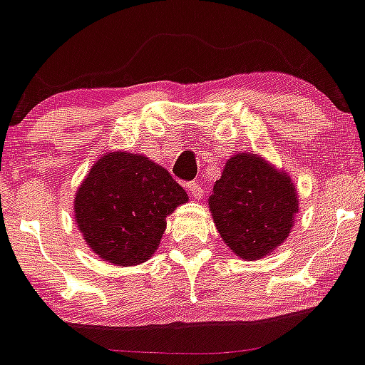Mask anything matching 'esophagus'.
<instances>
[{
    "label": "esophagus",
    "instance_id": "obj_1",
    "mask_svg": "<svg viewBox=\"0 0 365 365\" xmlns=\"http://www.w3.org/2000/svg\"><path fill=\"white\" fill-rule=\"evenodd\" d=\"M188 192H190V195H193V197H195V199H200V197L204 195L202 185H200V182H197V180H190V182H188Z\"/></svg>",
    "mask_w": 365,
    "mask_h": 365
}]
</instances>
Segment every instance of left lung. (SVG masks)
Segmentation results:
<instances>
[{
	"mask_svg": "<svg viewBox=\"0 0 365 365\" xmlns=\"http://www.w3.org/2000/svg\"><path fill=\"white\" fill-rule=\"evenodd\" d=\"M297 204L290 177L256 154L229 159L210 197L220 237L245 259L262 258L287 240Z\"/></svg>",
	"mask_w": 365,
	"mask_h": 365,
	"instance_id": "left-lung-1",
	"label": "left lung"
}]
</instances>
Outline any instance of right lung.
<instances>
[{
  "instance_id": "obj_1",
  "label": "right lung",
  "mask_w": 365,
  "mask_h": 365,
  "mask_svg": "<svg viewBox=\"0 0 365 365\" xmlns=\"http://www.w3.org/2000/svg\"><path fill=\"white\" fill-rule=\"evenodd\" d=\"M186 200L182 186L154 161L110 152L96 161L76 192L75 218L100 258L130 267L154 255L165 218Z\"/></svg>"
}]
</instances>
